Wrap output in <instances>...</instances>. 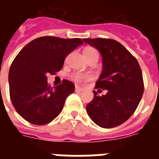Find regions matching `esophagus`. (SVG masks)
Instances as JSON below:
<instances>
[{
    "label": "esophagus",
    "mask_w": 159,
    "mask_h": 159,
    "mask_svg": "<svg viewBox=\"0 0 159 159\" xmlns=\"http://www.w3.org/2000/svg\"><path fill=\"white\" fill-rule=\"evenodd\" d=\"M84 91V88H80L78 86H75V92H81Z\"/></svg>",
    "instance_id": "esophagus-1"
}]
</instances>
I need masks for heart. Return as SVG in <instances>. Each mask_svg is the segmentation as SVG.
I'll return each instance as SVG.
<instances>
[{
    "instance_id": "heart-1",
    "label": "heart",
    "mask_w": 159,
    "mask_h": 159,
    "mask_svg": "<svg viewBox=\"0 0 159 159\" xmlns=\"http://www.w3.org/2000/svg\"><path fill=\"white\" fill-rule=\"evenodd\" d=\"M95 53H97V54H98L96 50H95L94 48L92 47L86 48L84 51V54H95ZM71 78H72L73 80H75V82L80 83L84 82V81L90 80L92 79V76L90 75H88V74H82V73L80 72H75L71 75Z\"/></svg>"
}]
</instances>
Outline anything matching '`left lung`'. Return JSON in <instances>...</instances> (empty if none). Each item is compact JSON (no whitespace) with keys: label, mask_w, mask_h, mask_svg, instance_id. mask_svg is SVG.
Masks as SVG:
<instances>
[{"label":"left lung","mask_w":159,"mask_h":159,"mask_svg":"<svg viewBox=\"0 0 159 159\" xmlns=\"http://www.w3.org/2000/svg\"><path fill=\"white\" fill-rule=\"evenodd\" d=\"M99 50L102 71L95 88L107 90L101 96L94 91V98L87 105L92 121L102 128L117 127L135 111L144 91L143 74L135 57L119 42L111 39H84Z\"/></svg>","instance_id":"1"}]
</instances>
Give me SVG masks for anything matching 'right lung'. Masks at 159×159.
<instances>
[{"instance_id": "obj_1", "label": "right lung", "mask_w": 159, "mask_h": 159, "mask_svg": "<svg viewBox=\"0 0 159 159\" xmlns=\"http://www.w3.org/2000/svg\"><path fill=\"white\" fill-rule=\"evenodd\" d=\"M83 43L80 38L42 36L29 42L15 57L8 73L9 94L13 107L26 121L47 124L62 111L75 85L64 80L52 88L47 75L60 71L66 57Z\"/></svg>"}]
</instances>
